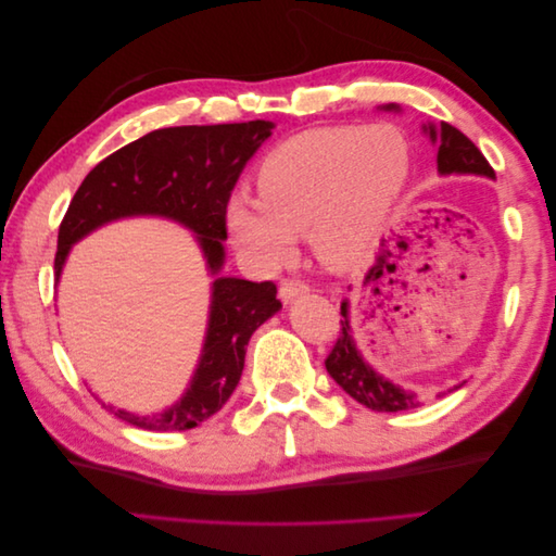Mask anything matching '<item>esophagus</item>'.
Here are the masks:
<instances>
[{"label": "esophagus", "mask_w": 556, "mask_h": 556, "mask_svg": "<svg viewBox=\"0 0 556 556\" xmlns=\"http://www.w3.org/2000/svg\"><path fill=\"white\" fill-rule=\"evenodd\" d=\"M306 292H308V282L299 280V278H282L280 290H278V294H280L285 304H288V301H294L301 294H306Z\"/></svg>", "instance_id": "esophagus-1"}]
</instances>
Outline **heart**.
Listing matches in <instances>:
<instances>
[{"label":"heart","instance_id":"obj_1","mask_svg":"<svg viewBox=\"0 0 556 556\" xmlns=\"http://www.w3.org/2000/svg\"><path fill=\"white\" fill-rule=\"evenodd\" d=\"M410 174V141L392 123L301 131L257 166V199L227 204L233 243L262 268H280L306 233L317 260L336 271L376 250Z\"/></svg>","mask_w":556,"mask_h":556}]
</instances>
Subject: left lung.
<instances>
[{"label":"left lung","mask_w":556,"mask_h":556,"mask_svg":"<svg viewBox=\"0 0 556 556\" xmlns=\"http://www.w3.org/2000/svg\"><path fill=\"white\" fill-rule=\"evenodd\" d=\"M382 109L396 111L399 106L387 104ZM425 131L429 134V139L433 143H439V155H435V162H439V172L443 176L445 174H478V176L494 178V169L490 166V162L484 160L478 146L470 141L466 134H462L457 127H452L450 123H441L439 127L425 125ZM390 257H392V252L382 248V252L378 255V266L387 264V260ZM341 315H343V319H341L339 339H336L331 352L325 359L329 376L339 382L352 399L359 401L362 406L371 408V410L399 413V410L417 408L419 401L413 392L401 390V387L378 376L359 355L355 339H352V331H350L348 301H343L341 304Z\"/></svg>","instance_id":"left-lung-1"}]
</instances>
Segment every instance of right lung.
Returning <instances> with one entry per match:
<instances>
[{
  "label": "right lung",
  "mask_w": 556,
  "mask_h": 556,
  "mask_svg": "<svg viewBox=\"0 0 556 556\" xmlns=\"http://www.w3.org/2000/svg\"><path fill=\"white\" fill-rule=\"evenodd\" d=\"M274 123L166 127L115 150L80 182L58 233L55 276L72 245L117 217L164 215L190 227L211 274L225 262L227 204L245 162L271 137ZM271 280L217 278L204 350L182 399L153 417L115 410L146 431L194 429L220 410L243 374L252 331L282 306Z\"/></svg>",
  "instance_id": "add662e5"
}]
</instances>
